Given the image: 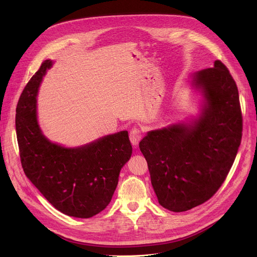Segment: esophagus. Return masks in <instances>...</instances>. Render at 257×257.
I'll return each mask as SVG.
<instances>
[{
  "label": "esophagus",
  "mask_w": 257,
  "mask_h": 257,
  "mask_svg": "<svg viewBox=\"0 0 257 257\" xmlns=\"http://www.w3.org/2000/svg\"><path fill=\"white\" fill-rule=\"evenodd\" d=\"M129 138H130V142L133 145V147H138L139 143L141 142V140L143 138V132L139 128H133L129 133Z\"/></svg>",
  "instance_id": "obj_1"
}]
</instances>
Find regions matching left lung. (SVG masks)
<instances>
[{"label": "left lung", "instance_id": "1", "mask_svg": "<svg viewBox=\"0 0 257 257\" xmlns=\"http://www.w3.org/2000/svg\"><path fill=\"white\" fill-rule=\"evenodd\" d=\"M206 99L194 125L148 132L140 149L159 204L174 212L192 209L218 192L235 159L242 116L234 79L221 60L194 74Z\"/></svg>", "mask_w": 257, "mask_h": 257}]
</instances>
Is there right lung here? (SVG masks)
<instances>
[{
    "instance_id": "right-lung-1",
    "label": "right lung",
    "mask_w": 257,
    "mask_h": 257,
    "mask_svg": "<svg viewBox=\"0 0 257 257\" xmlns=\"http://www.w3.org/2000/svg\"><path fill=\"white\" fill-rule=\"evenodd\" d=\"M51 66V60L42 63L18 103L16 128L22 167L56 209L75 218H91L110 203L119 171L132 154V146L127 131L76 149L47 140L37 124L36 96Z\"/></svg>"
}]
</instances>
